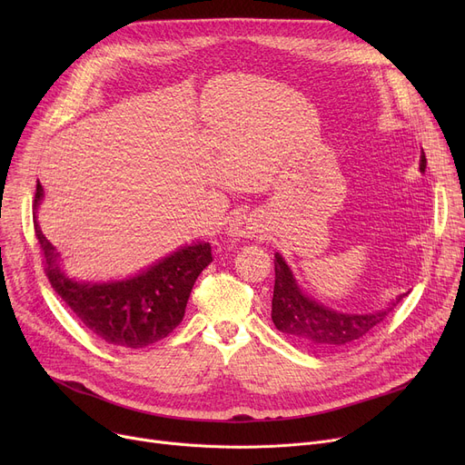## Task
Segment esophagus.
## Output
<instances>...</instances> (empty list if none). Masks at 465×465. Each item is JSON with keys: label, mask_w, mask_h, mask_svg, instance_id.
Here are the masks:
<instances>
[{"label": "esophagus", "mask_w": 465, "mask_h": 465, "mask_svg": "<svg viewBox=\"0 0 465 465\" xmlns=\"http://www.w3.org/2000/svg\"><path fill=\"white\" fill-rule=\"evenodd\" d=\"M262 230L260 218L252 213H239L230 224V235L232 237H254Z\"/></svg>", "instance_id": "34e87169"}]
</instances>
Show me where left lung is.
<instances>
[{
	"instance_id": "1",
	"label": "left lung",
	"mask_w": 465,
	"mask_h": 465,
	"mask_svg": "<svg viewBox=\"0 0 465 465\" xmlns=\"http://www.w3.org/2000/svg\"><path fill=\"white\" fill-rule=\"evenodd\" d=\"M424 169L426 154L422 153L420 171ZM407 294H401L396 303H400ZM396 303L371 314H343L330 311L328 307H322L302 294L290 267L281 254H275V288L272 302L273 324L292 341L307 349L335 351L358 343L361 337L373 331L388 319L390 311L396 307Z\"/></svg>"
}]
</instances>
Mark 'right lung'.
<instances>
[{"label":"right lung","instance_id":"1","mask_svg":"<svg viewBox=\"0 0 465 465\" xmlns=\"http://www.w3.org/2000/svg\"><path fill=\"white\" fill-rule=\"evenodd\" d=\"M43 198L37 181L34 207ZM48 282L77 319L109 345L143 349L173 331L184 316L195 279L213 262L209 242L179 249L137 277L118 282H77L58 267V252L34 220Z\"/></svg>","mask_w":465,"mask_h":465}]
</instances>
